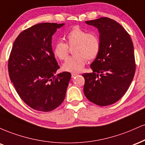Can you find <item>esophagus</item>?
Instances as JSON below:
<instances>
[{
	"instance_id": "1",
	"label": "esophagus",
	"mask_w": 145,
	"mask_h": 145,
	"mask_svg": "<svg viewBox=\"0 0 145 145\" xmlns=\"http://www.w3.org/2000/svg\"><path fill=\"white\" fill-rule=\"evenodd\" d=\"M77 73H76V72H72V74H71V76H72V77L73 78V77H74V76H76V75H77Z\"/></svg>"
}]
</instances>
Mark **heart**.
<instances>
[{
	"instance_id": "1",
	"label": "heart",
	"mask_w": 145,
	"mask_h": 145,
	"mask_svg": "<svg viewBox=\"0 0 145 145\" xmlns=\"http://www.w3.org/2000/svg\"><path fill=\"white\" fill-rule=\"evenodd\" d=\"M66 43L57 41L54 47V55L59 60L68 57L69 48L72 49L73 56L63 64L62 69L67 72H79L88 60H93L98 56L100 49V40L95 33H87L79 27H74L65 36Z\"/></svg>"
}]
</instances>
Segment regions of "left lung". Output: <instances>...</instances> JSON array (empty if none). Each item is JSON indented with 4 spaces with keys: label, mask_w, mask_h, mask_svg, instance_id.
I'll use <instances>...</instances> for the list:
<instances>
[{
    "label": "left lung",
    "mask_w": 145,
    "mask_h": 145,
    "mask_svg": "<svg viewBox=\"0 0 145 145\" xmlns=\"http://www.w3.org/2000/svg\"><path fill=\"white\" fill-rule=\"evenodd\" d=\"M98 29L100 49L91 63L93 72L82 74L85 96L98 106H108L125 94L136 71L132 39L118 22L108 18L86 21Z\"/></svg>",
    "instance_id": "8db88e82"
}]
</instances>
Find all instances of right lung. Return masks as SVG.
Masks as SVG:
<instances>
[{
    "instance_id": "1",
    "label": "right lung",
    "mask_w": 145,
    "mask_h": 145,
    "mask_svg": "<svg viewBox=\"0 0 145 145\" xmlns=\"http://www.w3.org/2000/svg\"><path fill=\"white\" fill-rule=\"evenodd\" d=\"M64 24L40 23L22 31L15 40L8 62L10 79L17 93L33 109L49 112L65 98L71 74L59 69L52 39Z\"/></svg>"
}]
</instances>
